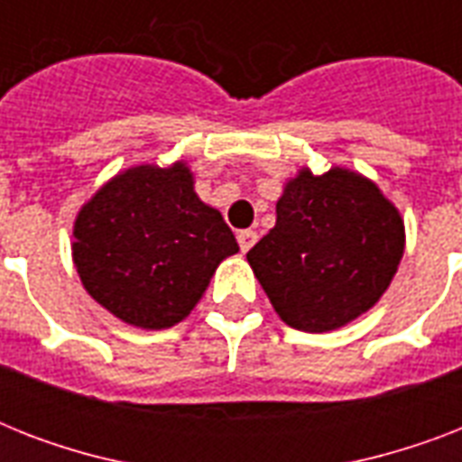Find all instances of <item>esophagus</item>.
<instances>
[{
	"instance_id": "obj_1",
	"label": "esophagus",
	"mask_w": 462,
	"mask_h": 462,
	"mask_svg": "<svg viewBox=\"0 0 462 462\" xmlns=\"http://www.w3.org/2000/svg\"><path fill=\"white\" fill-rule=\"evenodd\" d=\"M256 239H259V235H256V232H254V230H242L237 235L239 249H242V252H249V249H252V246L256 245Z\"/></svg>"
}]
</instances>
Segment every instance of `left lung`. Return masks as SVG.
<instances>
[{
    "label": "left lung",
    "instance_id": "left-lung-1",
    "mask_svg": "<svg viewBox=\"0 0 462 462\" xmlns=\"http://www.w3.org/2000/svg\"><path fill=\"white\" fill-rule=\"evenodd\" d=\"M275 216L246 261L282 321L326 333L379 302L402 259L405 225L374 181L343 167L302 170Z\"/></svg>",
    "mask_w": 462,
    "mask_h": 462
}]
</instances>
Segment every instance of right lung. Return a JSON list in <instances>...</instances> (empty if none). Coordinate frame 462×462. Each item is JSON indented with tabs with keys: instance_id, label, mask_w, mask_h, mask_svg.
Instances as JSON below:
<instances>
[{
	"instance_id": "add662e5",
	"label": "right lung",
	"mask_w": 462,
	"mask_h": 462,
	"mask_svg": "<svg viewBox=\"0 0 462 462\" xmlns=\"http://www.w3.org/2000/svg\"><path fill=\"white\" fill-rule=\"evenodd\" d=\"M83 288L139 328H170L196 307L217 263L239 252L223 216L196 196L184 162L110 180L74 223Z\"/></svg>"
}]
</instances>
